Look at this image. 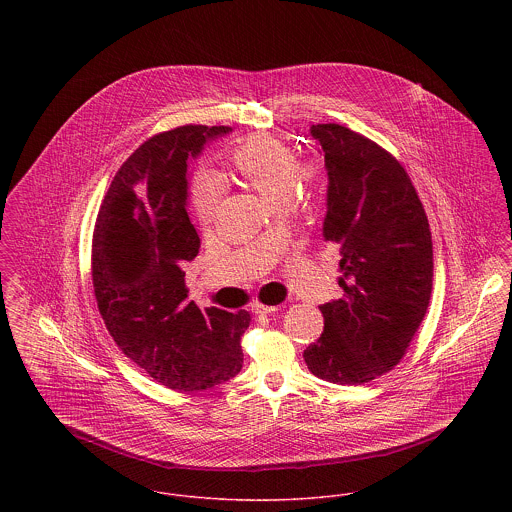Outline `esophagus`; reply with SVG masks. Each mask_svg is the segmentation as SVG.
Returning a JSON list of instances; mask_svg holds the SVG:
<instances>
[{"mask_svg":"<svg viewBox=\"0 0 512 512\" xmlns=\"http://www.w3.org/2000/svg\"><path fill=\"white\" fill-rule=\"evenodd\" d=\"M280 307L278 305H264V303H260V301H256V303H252V311L254 313H276Z\"/></svg>","mask_w":512,"mask_h":512,"instance_id":"34e87169","label":"esophagus"}]
</instances>
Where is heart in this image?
I'll return each instance as SVG.
<instances>
[{"instance_id": "heart-1", "label": "heart", "mask_w": 512, "mask_h": 512, "mask_svg": "<svg viewBox=\"0 0 512 512\" xmlns=\"http://www.w3.org/2000/svg\"><path fill=\"white\" fill-rule=\"evenodd\" d=\"M230 167L276 207H286L297 187L319 181L321 167L313 159L299 161L295 151L280 138L258 134L240 142L228 153ZM222 199L219 179L199 175L193 183V207L203 224L217 219Z\"/></svg>"}]
</instances>
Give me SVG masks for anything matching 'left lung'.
<instances>
[{
  "label": "left lung",
  "instance_id": "obj_1",
  "mask_svg": "<svg viewBox=\"0 0 512 512\" xmlns=\"http://www.w3.org/2000/svg\"><path fill=\"white\" fill-rule=\"evenodd\" d=\"M329 177L323 236L341 250L343 297L319 309L325 327L303 351L335 384H365L400 363L430 305L432 232L400 161L365 136L311 126Z\"/></svg>",
  "mask_w": 512,
  "mask_h": 512
}]
</instances>
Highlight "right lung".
Listing matches in <instances>:
<instances>
[{
  "label": "right lung",
  "instance_id": "add662e5",
  "mask_svg": "<svg viewBox=\"0 0 512 512\" xmlns=\"http://www.w3.org/2000/svg\"><path fill=\"white\" fill-rule=\"evenodd\" d=\"M228 126H181L149 138L118 169L92 236V284L122 353L159 384L195 392L236 376L250 313L199 309L183 262L199 254L187 215V161Z\"/></svg>",
  "mask_w": 512,
  "mask_h": 512
}]
</instances>
